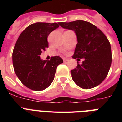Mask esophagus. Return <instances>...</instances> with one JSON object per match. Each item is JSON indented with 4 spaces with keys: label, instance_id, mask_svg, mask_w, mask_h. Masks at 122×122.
<instances>
[{
    "label": "esophagus",
    "instance_id": "obj_1",
    "mask_svg": "<svg viewBox=\"0 0 122 122\" xmlns=\"http://www.w3.org/2000/svg\"><path fill=\"white\" fill-rule=\"evenodd\" d=\"M63 61L65 62H67L68 60V59H66V58H63Z\"/></svg>",
    "mask_w": 122,
    "mask_h": 122
}]
</instances>
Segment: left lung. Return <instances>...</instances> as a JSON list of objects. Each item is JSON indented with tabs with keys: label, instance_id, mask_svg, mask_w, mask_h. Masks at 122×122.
<instances>
[{
	"label": "left lung",
	"instance_id": "1",
	"mask_svg": "<svg viewBox=\"0 0 122 122\" xmlns=\"http://www.w3.org/2000/svg\"><path fill=\"white\" fill-rule=\"evenodd\" d=\"M64 29L74 30L77 43L72 58L85 59L82 64L71 71L73 81L84 89L100 84L106 77L112 62L111 45L103 32L87 21L59 22Z\"/></svg>",
	"mask_w": 122,
	"mask_h": 122
}]
</instances>
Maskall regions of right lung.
<instances>
[{"mask_svg": "<svg viewBox=\"0 0 122 122\" xmlns=\"http://www.w3.org/2000/svg\"><path fill=\"white\" fill-rule=\"evenodd\" d=\"M59 23L36 22L30 25L19 35L13 51V65L16 76L29 89L41 91L48 88L54 79L57 67L63 60L59 56L48 61L40 56L48 48V37Z\"/></svg>", "mask_w": 122, "mask_h": 122, "instance_id": "obj_1", "label": "right lung"}]
</instances>
